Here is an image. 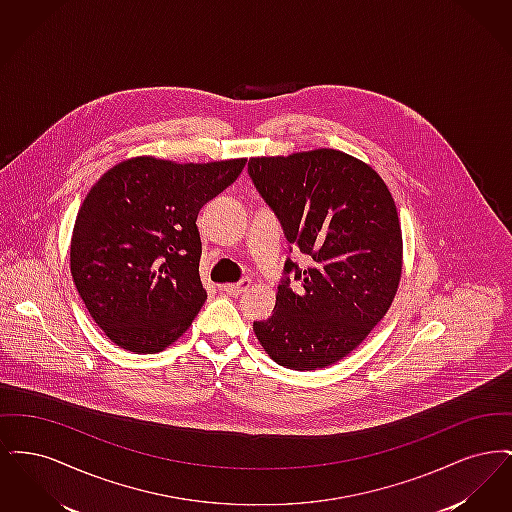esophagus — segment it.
<instances>
[{
    "label": "esophagus",
    "instance_id": "obj_1",
    "mask_svg": "<svg viewBox=\"0 0 512 512\" xmlns=\"http://www.w3.org/2000/svg\"><path fill=\"white\" fill-rule=\"evenodd\" d=\"M249 286H251V280L244 278V280H240V282H236V284H224V286H220V290L224 293H228V295H236V297H238V295L247 292Z\"/></svg>",
    "mask_w": 512,
    "mask_h": 512
}]
</instances>
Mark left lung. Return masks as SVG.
<instances>
[{
    "label": "left lung",
    "instance_id": "8db88e82",
    "mask_svg": "<svg viewBox=\"0 0 512 512\" xmlns=\"http://www.w3.org/2000/svg\"><path fill=\"white\" fill-rule=\"evenodd\" d=\"M249 178L309 267L286 261L272 317L253 330L274 363L317 370L349 355L384 318L403 265L388 186L336 149L253 157ZM290 247V249H292ZM300 282L291 290L289 274Z\"/></svg>",
    "mask_w": 512,
    "mask_h": 512
}]
</instances>
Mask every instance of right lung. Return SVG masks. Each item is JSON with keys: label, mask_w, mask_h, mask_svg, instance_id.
I'll return each mask as SVG.
<instances>
[{"label": "right lung", "mask_w": 512, "mask_h": 512, "mask_svg": "<svg viewBox=\"0 0 512 512\" xmlns=\"http://www.w3.org/2000/svg\"><path fill=\"white\" fill-rule=\"evenodd\" d=\"M247 159L172 163L134 157L105 172L74 222L71 274L88 313L113 343L159 353L203 307L199 209Z\"/></svg>", "instance_id": "1"}]
</instances>
